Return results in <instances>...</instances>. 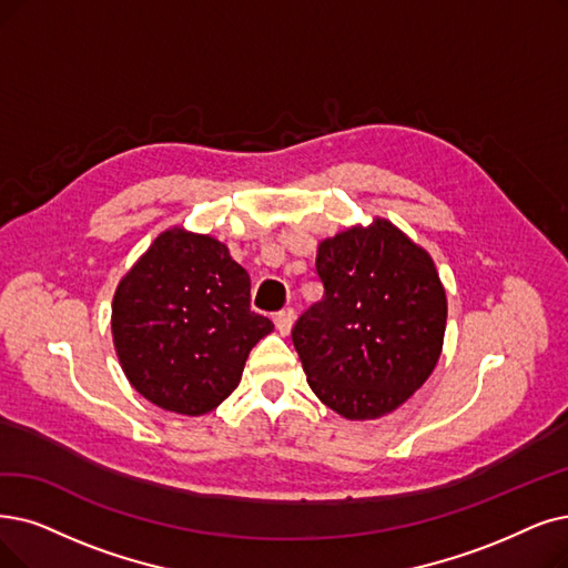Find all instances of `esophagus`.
<instances>
[{
  "mask_svg": "<svg viewBox=\"0 0 568 568\" xmlns=\"http://www.w3.org/2000/svg\"><path fill=\"white\" fill-rule=\"evenodd\" d=\"M293 322H296V314H293V310H282L275 314V326L282 335H288L291 328H293Z\"/></svg>",
  "mask_w": 568,
  "mask_h": 568,
  "instance_id": "esophagus-1",
  "label": "esophagus"
}]
</instances>
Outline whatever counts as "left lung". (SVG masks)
<instances>
[{"instance_id":"left-lung-1","label":"left lung","mask_w":568,"mask_h":568,"mask_svg":"<svg viewBox=\"0 0 568 568\" xmlns=\"http://www.w3.org/2000/svg\"><path fill=\"white\" fill-rule=\"evenodd\" d=\"M324 296L291 331L310 389L339 417L394 413L434 373L447 296L434 258L387 219L316 246Z\"/></svg>"}]
</instances>
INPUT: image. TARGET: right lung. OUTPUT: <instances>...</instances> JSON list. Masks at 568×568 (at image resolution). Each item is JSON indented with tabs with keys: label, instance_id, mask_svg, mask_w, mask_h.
<instances>
[{
	"label": "right lung",
	"instance_id": "add662e5",
	"mask_svg": "<svg viewBox=\"0 0 568 568\" xmlns=\"http://www.w3.org/2000/svg\"><path fill=\"white\" fill-rule=\"evenodd\" d=\"M248 291L223 242L184 225L163 231L113 293L111 335L128 382L168 413H212L275 328L248 307Z\"/></svg>",
	"mask_w": 568,
	"mask_h": 568
}]
</instances>
